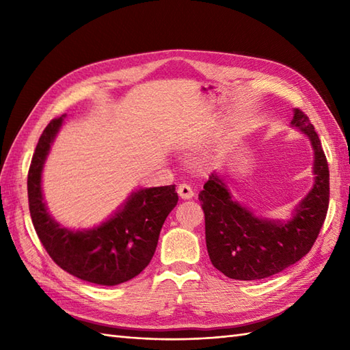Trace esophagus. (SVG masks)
I'll use <instances>...</instances> for the list:
<instances>
[{
	"label": "esophagus",
	"instance_id": "obj_1",
	"mask_svg": "<svg viewBox=\"0 0 350 350\" xmlns=\"http://www.w3.org/2000/svg\"><path fill=\"white\" fill-rule=\"evenodd\" d=\"M177 194H179V197L183 198V200H189V198L194 197V191H192L189 185L182 183V185H179V187H177Z\"/></svg>",
	"mask_w": 350,
	"mask_h": 350
}]
</instances>
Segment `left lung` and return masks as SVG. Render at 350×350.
<instances>
[{
  "label": "left lung",
  "mask_w": 350,
  "mask_h": 350,
  "mask_svg": "<svg viewBox=\"0 0 350 350\" xmlns=\"http://www.w3.org/2000/svg\"><path fill=\"white\" fill-rule=\"evenodd\" d=\"M290 124L313 147L314 183L288 221L257 217L236 202L224 179L215 173L198 194L211 262L228 278L252 281L284 271L307 254L323 226L329 204L328 162L314 126L301 109H293Z\"/></svg>",
  "instance_id": "1"
}]
</instances>
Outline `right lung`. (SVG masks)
Instances as JSON below:
<instances>
[{"label": "right lung", "mask_w": 350, "mask_h": 350, "mask_svg": "<svg viewBox=\"0 0 350 350\" xmlns=\"http://www.w3.org/2000/svg\"><path fill=\"white\" fill-rule=\"evenodd\" d=\"M64 116L54 118L39 138L28 171V203L36 233L54 262L73 277L117 286L150 263L161 228L177 204L174 185L133 191L114 215L88 230L63 227L51 217L42 192V171Z\"/></svg>", "instance_id": "1"}]
</instances>
